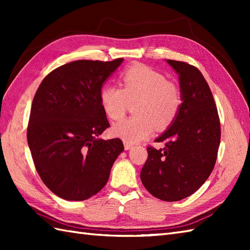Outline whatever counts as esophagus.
Here are the masks:
<instances>
[{"label":"esophagus","mask_w":250,"mask_h":250,"mask_svg":"<svg viewBox=\"0 0 250 250\" xmlns=\"http://www.w3.org/2000/svg\"><path fill=\"white\" fill-rule=\"evenodd\" d=\"M132 147H133V146H132V144H129V143H125V150L131 149Z\"/></svg>","instance_id":"1"}]
</instances>
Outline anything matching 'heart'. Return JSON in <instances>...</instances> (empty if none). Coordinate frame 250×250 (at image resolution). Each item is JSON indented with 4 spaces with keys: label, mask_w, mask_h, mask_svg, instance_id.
<instances>
[{
    "label": "heart",
    "mask_w": 250,
    "mask_h": 250,
    "mask_svg": "<svg viewBox=\"0 0 250 250\" xmlns=\"http://www.w3.org/2000/svg\"><path fill=\"white\" fill-rule=\"evenodd\" d=\"M121 88L105 84L100 91V104L105 115L111 120L125 116L129 103H133L135 114L117 122L111 134L129 144L150 136L158 129H166L176 118L182 94L176 84L168 82L163 74L146 65L136 64L120 74Z\"/></svg>",
    "instance_id": "1"
}]
</instances>
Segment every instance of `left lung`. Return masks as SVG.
<instances>
[{"label":"left lung","instance_id":"1","mask_svg":"<svg viewBox=\"0 0 250 250\" xmlns=\"http://www.w3.org/2000/svg\"><path fill=\"white\" fill-rule=\"evenodd\" d=\"M178 74L182 106L176 118L156 139L164 148L147 147L141 180L162 201L183 200L195 192L215 167L220 144L218 110L208 83L193 65L167 60Z\"/></svg>","mask_w":250,"mask_h":250}]
</instances>
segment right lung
Returning a JSON list of instances; mask_svg holds the SVG:
<instances>
[{"label":"right lung","mask_w":250,"mask_h":250,"mask_svg":"<svg viewBox=\"0 0 250 250\" xmlns=\"http://www.w3.org/2000/svg\"><path fill=\"white\" fill-rule=\"evenodd\" d=\"M122 61L66 63L50 72L34 95L26 139L40 177L62 199L97 194L125 149L120 139H99L109 126L100 91Z\"/></svg>","instance_id":"obj_1"}]
</instances>
